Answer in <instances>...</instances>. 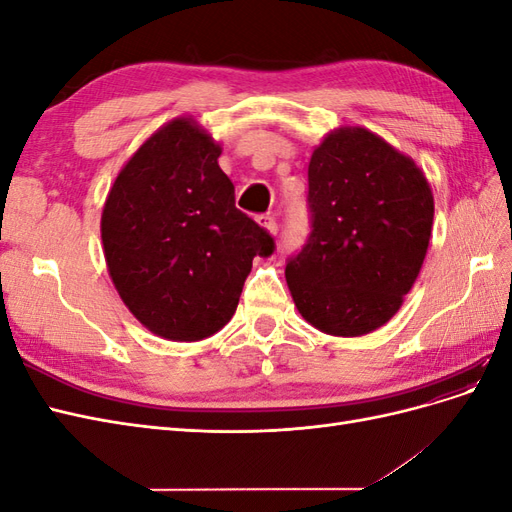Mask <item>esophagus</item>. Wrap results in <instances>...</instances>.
Returning a JSON list of instances; mask_svg holds the SVG:
<instances>
[{"label": "esophagus", "mask_w": 512, "mask_h": 512, "mask_svg": "<svg viewBox=\"0 0 512 512\" xmlns=\"http://www.w3.org/2000/svg\"><path fill=\"white\" fill-rule=\"evenodd\" d=\"M256 222H258L262 228H265V230L269 232V235H275V232H277V220L273 218V215H258Z\"/></svg>", "instance_id": "34e87169"}]
</instances>
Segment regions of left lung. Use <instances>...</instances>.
I'll list each match as a JSON object with an SVG mask.
<instances>
[{
  "mask_svg": "<svg viewBox=\"0 0 512 512\" xmlns=\"http://www.w3.org/2000/svg\"><path fill=\"white\" fill-rule=\"evenodd\" d=\"M307 179L312 235L286 265L294 307L327 335H367L399 312L421 273L431 185L410 156L361 126L324 136Z\"/></svg>",
  "mask_w": 512,
  "mask_h": 512,
  "instance_id": "obj_1",
  "label": "left lung"
}]
</instances>
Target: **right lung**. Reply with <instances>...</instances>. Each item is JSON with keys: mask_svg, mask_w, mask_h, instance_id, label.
Here are the masks:
<instances>
[{"mask_svg": "<svg viewBox=\"0 0 512 512\" xmlns=\"http://www.w3.org/2000/svg\"><path fill=\"white\" fill-rule=\"evenodd\" d=\"M222 145L194 117H175L123 164L102 209L108 275L132 316L170 342L224 329L265 228L235 207Z\"/></svg>", "mask_w": 512, "mask_h": 512, "instance_id": "1", "label": "right lung"}]
</instances>
